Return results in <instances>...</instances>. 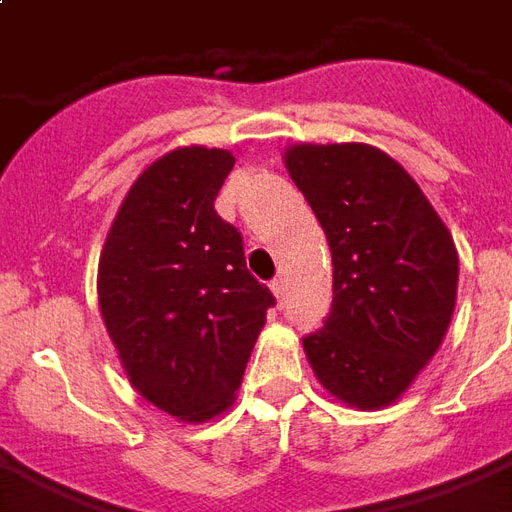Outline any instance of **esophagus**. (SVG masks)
Listing matches in <instances>:
<instances>
[{
  "mask_svg": "<svg viewBox=\"0 0 512 512\" xmlns=\"http://www.w3.org/2000/svg\"><path fill=\"white\" fill-rule=\"evenodd\" d=\"M271 290H274V296H277L279 301H285V279L277 277V279H271Z\"/></svg>",
  "mask_w": 512,
  "mask_h": 512,
  "instance_id": "1",
  "label": "esophagus"
}]
</instances>
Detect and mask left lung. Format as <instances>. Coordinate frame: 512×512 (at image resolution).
I'll return each mask as SVG.
<instances>
[{
    "label": "left lung",
    "mask_w": 512,
    "mask_h": 512,
    "mask_svg": "<svg viewBox=\"0 0 512 512\" xmlns=\"http://www.w3.org/2000/svg\"><path fill=\"white\" fill-rule=\"evenodd\" d=\"M285 161L332 249V310L304 337L307 359L348 406H389L450 326L458 288L450 230L376 147L296 145Z\"/></svg>",
    "instance_id": "obj_1"
}]
</instances>
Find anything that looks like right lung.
Instances as JSON below:
<instances>
[{
	"mask_svg": "<svg viewBox=\"0 0 512 512\" xmlns=\"http://www.w3.org/2000/svg\"><path fill=\"white\" fill-rule=\"evenodd\" d=\"M235 158L180 147L136 178L106 235L98 301L131 384L178 419L216 417L241 386L274 293L213 200Z\"/></svg>",
	"mask_w": 512,
	"mask_h": 512,
	"instance_id": "1",
	"label": "right lung"
}]
</instances>
